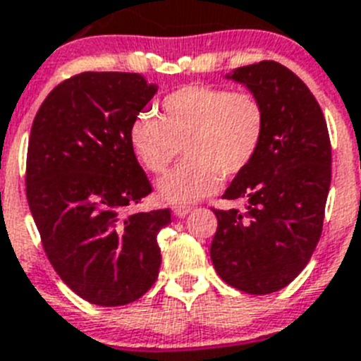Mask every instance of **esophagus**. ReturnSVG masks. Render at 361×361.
Masks as SVG:
<instances>
[{
  "label": "esophagus",
  "instance_id": "1",
  "mask_svg": "<svg viewBox=\"0 0 361 361\" xmlns=\"http://www.w3.org/2000/svg\"><path fill=\"white\" fill-rule=\"evenodd\" d=\"M172 211H174V214H176L178 218H185V216H187L190 211H192V207H189V205H174V209H172Z\"/></svg>",
  "mask_w": 361,
  "mask_h": 361
}]
</instances>
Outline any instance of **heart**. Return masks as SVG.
Listing matches in <instances>:
<instances>
[{
  "instance_id": "b5f03b06",
  "label": "heart",
  "mask_w": 361,
  "mask_h": 361,
  "mask_svg": "<svg viewBox=\"0 0 361 361\" xmlns=\"http://www.w3.org/2000/svg\"><path fill=\"white\" fill-rule=\"evenodd\" d=\"M265 130V106L252 92L187 85L165 96L159 118L137 114L128 140L152 174L167 171L183 147L187 159L159 180L158 194L172 205H189L214 194L221 176L247 171L262 150Z\"/></svg>"
}]
</instances>
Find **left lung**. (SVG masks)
Returning a JSON list of instances; mask_svg holds the SVG:
<instances>
[{
    "label": "left lung",
    "instance_id": "1",
    "mask_svg": "<svg viewBox=\"0 0 361 361\" xmlns=\"http://www.w3.org/2000/svg\"><path fill=\"white\" fill-rule=\"evenodd\" d=\"M258 96L267 114L262 150L221 196L245 211L214 209L211 259L219 278L249 294L283 289L305 269L324 227L331 187V140L318 102L278 61L227 74Z\"/></svg>",
    "mask_w": 361,
    "mask_h": 361
}]
</instances>
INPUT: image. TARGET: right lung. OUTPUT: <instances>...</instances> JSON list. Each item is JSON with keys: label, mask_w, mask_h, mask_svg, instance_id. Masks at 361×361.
Instances as JSON below:
<instances>
[{"label": "right lung", "mask_w": 361, "mask_h": 361, "mask_svg": "<svg viewBox=\"0 0 361 361\" xmlns=\"http://www.w3.org/2000/svg\"><path fill=\"white\" fill-rule=\"evenodd\" d=\"M158 87L134 72H81L42 103L29 137L27 200L59 278L94 305L154 285L171 211H130L152 192L128 130Z\"/></svg>", "instance_id": "obj_1"}]
</instances>
